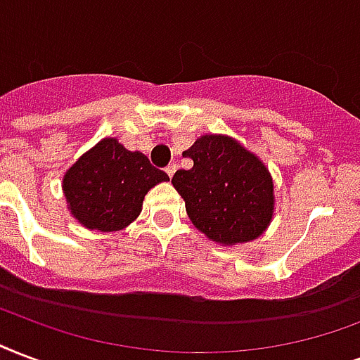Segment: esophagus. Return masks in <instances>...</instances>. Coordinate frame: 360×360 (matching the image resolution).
Wrapping results in <instances>:
<instances>
[{
    "label": "esophagus",
    "instance_id": "34e87169",
    "mask_svg": "<svg viewBox=\"0 0 360 360\" xmlns=\"http://www.w3.org/2000/svg\"><path fill=\"white\" fill-rule=\"evenodd\" d=\"M175 169H177V166H175V164H169L168 168H166V174L169 175V177H174V174H175Z\"/></svg>",
    "mask_w": 360,
    "mask_h": 360
}]
</instances>
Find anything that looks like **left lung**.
<instances>
[{
    "mask_svg": "<svg viewBox=\"0 0 360 360\" xmlns=\"http://www.w3.org/2000/svg\"><path fill=\"white\" fill-rule=\"evenodd\" d=\"M183 156L194 164L175 172V191L192 224L211 241L257 240L274 215V183L264 164L229 136H202Z\"/></svg>",
    "mask_w": 360,
    "mask_h": 360,
    "instance_id": "1",
    "label": "left lung"
}]
</instances>
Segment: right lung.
Here are the masks:
<instances>
[{
    "mask_svg": "<svg viewBox=\"0 0 360 360\" xmlns=\"http://www.w3.org/2000/svg\"><path fill=\"white\" fill-rule=\"evenodd\" d=\"M168 179L143 153L105 137L65 172L62 188L71 215L82 226L117 232L136 221L145 194Z\"/></svg>",
    "mask_w": 360,
    "mask_h": 360,
    "instance_id": "1",
    "label": "right lung"
}]
</instances>
